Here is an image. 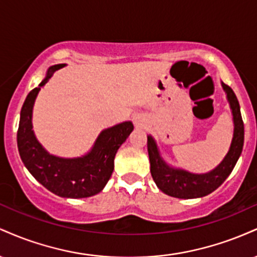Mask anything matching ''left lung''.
Listing matches in <instances>:
<instances>
[{
	"instance_id": "left-lung-1",
	"label": "left lung",
	"mask_w": 257,
	"mask_h": 257,
	"mask_svg": "<svg viewBox=\"0 0 257 257\" xmlns=\"http://www.w3.org/2000/svg\"><path fill=\"white\" fill-rule=\"evenodd\" d=\"M223 89L227 93L229 105L234 122V134L227 156L213 172L208 174H191L185 170H178L169 168L159 156L157 146L151 137L147 138V151H149L150 163H151V175L159 190L168 196L175 198L190 199L204 197L214 192L217 187L223 184L232 173L237 163L244 145V123L241 119L239 102L229 85L222 83Z\"/></svg>"
}]
</instances>
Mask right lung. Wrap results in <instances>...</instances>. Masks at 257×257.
Returning a JSON list of instances; mask_svg holds the SVG:
<instances>
[{
  "label": "right lung",
  "mask_w": 257,
  "mask_h": 257,
  "mask_svg": "<svg viewBox=\"0 0 257 257\" xmlns=\"http://www.w3.org/2000/svg\"><path fill=\"white\" fill-rule=\"evenodd\" d=\"M64 64L49 67L47 77L26 96L20 111L17 141L20 158L31 175L57 196L65 198H87L99 193L113 172L117 150L134 129L132 122L120 123L99 135L93 150L82 158L64 159L51 156L38 144L32 132V106L41 87Z\"/></svg>",
  "instance_id": "1"
}]
</instances>
